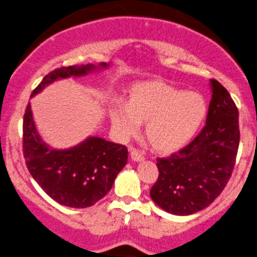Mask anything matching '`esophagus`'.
<instances>
[{
	"label": "esophagus",
	"instance_id": "esophagus-1",
	"mask_svg": "<svg viewBox=\"0 0 257 257\" xmlns=\"http://www.w3.org/2000/svg\"><path fill=\"white\" fill-rule=\"evenodd\" d=\"M130 154H131V159L134 160V161H143L144 160V154L138 152V150L131 149L130 150Z\"/></svg>",
	"mask_w": 257,
	"mask_h": 257
}]
</instances>
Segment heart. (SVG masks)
Returning <instances> with one entry per match:
<instances>
[{
	"label": "heart",
	"mask_w": 257,
	"mask_h": 257,
	"mask_svg": "<svg viewBox=\"0 0 257 257\" xmlns=\"http://www.w3.org/2000/svg\"><path fill=\"white\" fill-rule=\"evenodd\" d=\"M206 114L207 104L200 93L153 80L132 86L128 102L116 101L111 121L120 135L128 137L147 120L150 143L162 152H172L194 137Z\"/></svg>",
	"instance_id": "heart-1"
}]
</instances>
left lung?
Here are the masks:
<instances>
[{
    "label": "left lung",
    "mask_w": 257,
    "mask_h": 257,
    "mask_svg": "<svg viewBox=\"0 0 257 257\" xmlns=\"http://www.w3.org/2000/svg\"><path fill=\"white\" fill-rule=\"evenodd\" d=\"M212 99L206 126L191 143L159 158L152 200L166 212L190 215L209 206L225 189L239 147L238 108L218 80L210 79Z\"/></svg>",
    "instance_id": "left-lung-1"
}]
</instances>
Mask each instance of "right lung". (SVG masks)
Returning <instances> with one entry per match:
<instances>
[{
  "instance_id": "1",
  "label": "right lung",
  "mask_w": 257,
  "mask_h": 257,
  "mask_svg": "<svg viewBox=\"0 0 257 257\" xmlns=\"http://www.w3.org/2000/svg\"><path fill=\"white\" fill-rule=\"evenodd\" d=\"M99 67H108V63H99ZM96 68L89 63L54 69L33 90L31 97L53 81L85 75ZM23 153L27 170L45 194L71 208L91 207L103 198L128 158L125 146L98 137H89L71 149H51L37 134L30 103L24 115Z\"/></svg>"
}]
</instances>
